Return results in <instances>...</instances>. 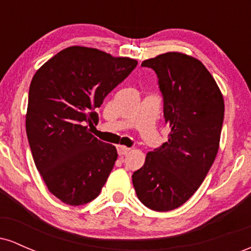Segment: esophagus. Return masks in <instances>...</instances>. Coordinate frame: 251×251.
Listing matches in <instances>:
<instances>
[{"label":"esophagus","instance_id":"34e87169","mask_svg":"<svg viewBox=\"0 0 251 251\" xmlns=\"http://www.w3.org/2000/svg\"><path fill=\"white\" fill-rule=\"evenodd\" d=\"M117 151L119 155H126L129 152V149L123 145H117Z\"/></svg>","mask_w":251,"mask_h":251}]
</instances>
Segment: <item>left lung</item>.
Segmentation results:
<instances>
[{
    "mask_svg": "<svg viewBox=\"0 0 251 251\" xmlns=\"http://www.w3.org/2000/svg\"><path fill=\"white\" fill-rule=\"evenodd\" d=\"M142 66L157 74L170 133L168 142L149 152L132 181L144 205L170 211L197 191L214 164L224 101L214 77L195 57L171 51Z\"/></svg>",
    "mask_w": 251,
    "mask_h": 251,
    "instance_id": "obj_1",
    "label": "left lung"
}]
</instances>
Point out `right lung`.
<instances>
[{
    "instance_id": "1",
    "label": "right lung",
    "mask_w": 251,
    "mask_h": 251,
    "mask_svg": "<svg viewBox=\"0 0 251 251\" xmlns=\"http://www.w3.org/2000/svg\"><path fill=\"white\" fill-rule=\"evenodd\" d=\"M137 65L74 46L48 60L31 80L28 143L48 190L63 203H89L105 185L118 153L91 133L99 123L96 109Z\"/></svg>"
}]
</instances>
